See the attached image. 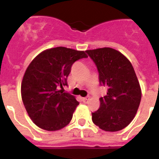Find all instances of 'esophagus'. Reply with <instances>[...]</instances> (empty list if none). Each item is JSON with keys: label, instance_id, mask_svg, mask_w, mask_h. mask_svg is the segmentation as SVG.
Wrapping results in <instances>:
<instances>
[{"label": "esophagus", "instance_id": "34e87169", "mask_svg": "<svg viewBox=\"0 0 159 159\" xmlns=\"http://www.w3.org/2000/svg\"><path fill=\"white\" fill-rule=\"evenodd\" d=\"M88 99H89V97L87 96V97H84V98H83L82 100H83V102H85V103H86V102H88Z\"/></svg>", "mask_w": 159, "mask_h": 159}]
</instances>
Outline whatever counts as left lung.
Segmentation results:
<instances>
[{
	"label": "left lung",
	"instance_id": "8db88e82",
	"mask_svg": "<svg viewBox=\"0 0 159 159\" xmlns=\"http://www.w3.org/2000/svg\"><path fill=\"white\" fill-rule=\"evenodd\" d=\"M99 72V84L107 88L100 107L92 112V121L105 131H118L128 126L137 113L141 88L131 63L121 52L111 48L87 50Z\"/></svg>",
	"mask_w": 159,
	"mask_h": 159
}]
</instances>
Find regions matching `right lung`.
Masks as SVG:
<instances>
[{"label":"right lung","mask_w":159,"mask_h":159,"mask_svg":"<svg viewBox=\"0 0 159 159\" xmlns=\"http://www.w3.org/2000/svg\"><path fill=\"white\" fill-rule=\"evenodd\" d=\"M87 57L84 51L57 47L42 52L30 63L21 83V97L37 127L52 131L70 123L79 102L60 88L67 86L72 64Z\"/></svg>","instance_id":"add662e5"}]
</instances>
